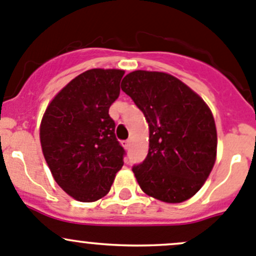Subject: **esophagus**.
<instances>
[{
    "mask_svg": "<svg viewBox=\"0 0 256 256\" xmlns=\"http://www.w3.org/2000/svg\"><path fill=\"white\" fill-rule=\"evenodd\" d=\"M123 146H124L126 149H129V148H130V142H129V140L123 142Z\"/></svg>",
    "mask_w": 256,
    "mask_h": 256,
    "instance_id": "esophagus-1",
    "label": "esophagus"
}]
</instances>
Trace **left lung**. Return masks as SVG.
<instances>
[{
    "instance_id": "left-lung-1",
    "label": "left lung",
    "mask_w": 256,
    "mask_h": 256,
    "mask_svg": "<svg viewBox=\"0 0 256 256\" xmlns=\"http://www.w3.org/2000/svg\"><path fill=\"white\" fill-rule=\"evenodd\" d=\"M122 90L143 112L149 150L133 173L149 196L182 203L203 186L216 158L212 110L194 90L168 73L134 70Z\"/></svg>"
}]
</instances>
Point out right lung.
Masks as SVG:
<instances>
[{"label":"right lung","mask_w":256,"mask_h":256,"mask_svg":"<svg viewBox=\"0 0 256 256\" xmlns=\"http://www.w3.org/2000/svg\"><path fill=\"white\" fill-rule=\"evenodd\" d=\"M124 70L94 68L70 80L48 104L40 138L58 186L76 200L96 202L110 192L126 152L116 138L110 107Z\"/></svg>","instance_id":"right-lung-1"}]
</instances>
